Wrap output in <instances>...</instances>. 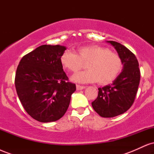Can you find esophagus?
I'll list each match as a JSON object with an SVG mask.
<instances>
[{"label": "esophagus", "instance_id": "34e87169", "mask_svg": "<svg viewBox=\"0 0 154 154\" xmlns=\"http://www.w3.org/2000/svg\"><path fill=\"white\" fill-rule=\"evenodd\" d=\"M76 88H77V90H78V91H81V90H83V89H85V86L79 85H77Z\"/></svg>", "mask_w": 154, "mask_h": 154}]
</instances>
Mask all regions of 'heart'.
Segmentation results:
<instances>
[{
	"label": "heart",
	"instance_id": "obj_1",
	"mask_svg": "<svg viewBox=\"0 0 154 154\" xmlns=\"http://www.w3.org/2000/svg\"><path fill=\"white\" fill-rule=\"evenodd\" d=\"M61 65L69 71L75 72L88 63L87 70L72 77L74 82L91 83L98 81L100 85H108L115 79L122 69V61L117 54L98 45L80 47L77 53L66 50L60 58Z\"/></svg>",
	"mask_w": 154,
	"mask_h": 154
}]
</instances>
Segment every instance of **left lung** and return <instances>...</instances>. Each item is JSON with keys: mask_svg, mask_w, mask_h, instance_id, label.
<instances>
[{"mask_svg": "<svg viewBox=\"0 0 154 154\" xmlns=\"http://www.w3.org/2000/svg\"><path fill=\"white\" fill-rule=\"evenodd\" d=\"M117 51L122 61V72L112 84L98 88V97L92 102L93 109L102 117H114L127 111L134 103L138 89L140 72L133 53L115 41H107Z\"/></svg>", "mask_w": 154, "mask_h": 154, "instance_id": "1", "label": "left lung"}]
</instances>
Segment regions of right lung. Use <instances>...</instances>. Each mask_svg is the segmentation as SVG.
I'll list each match as a JSON object with an SVG mask.
<instances>
[{
  "mask_svg": "<svg viewBox=\"0 0 154 154\" xmlns=\"http://www.w3.org/2000/svg\"><path fill=\"white\" fill-rule=\"evenodd\" d=\"M66 49L59 45H40L23 56L17 66L15 87L19 100L26 113L40 122L61 119L76 91L60 61Z\"/></svg>",
  "mask_w": 154,
  "mask_h": 154,
  "instance_id": "add662e5",
  "label": "right lung"
}]
</instances>
